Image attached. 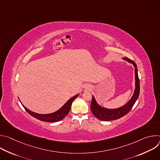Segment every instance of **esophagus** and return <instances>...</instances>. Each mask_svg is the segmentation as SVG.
Segmentation results:
<instances>
[{
	"label": "esophagus",
	"mask_w": 160,
	"mask_h": 160,
	"mask_svg": "<svg viewBox=\"0 0 160 160\" xmlns=\"http://www.w3.org/2000/svg\"><path fill=\"white\" fill-rule=\"evenodd\" d=\"M85 88H87V89H90V86L88 85H86L85 86Z\"/></svg>",
	"instance_id": "esophagus-1"
}]
</instances>
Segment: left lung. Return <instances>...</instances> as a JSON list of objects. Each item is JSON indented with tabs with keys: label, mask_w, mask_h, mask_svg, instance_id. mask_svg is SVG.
<instances>
[{
	"label": "left lung",
	"mask_w": 160,
	"mask_h": 160,
	"mask_svg": "<svg viewBox=\"0 0 160 160\" xmlns=\"http://www.w3.org/2000/svg\"><path fill=\"white\" fill-rule=\"evenodd\" d=\"M123 60L127 61L129 63L133 64L135 68V90L133 94L130 99L124 105L114 109H109L101 106L96 101L94 97L92 96V102L90 105V109L93 115L99 120L101 121H111L119 119L125 115L131 110L132 108L134 105L137 99H138L140 93V83L138 76V67L134 61L130 60L128 58H123Z\"/></svg>",
	"instance_id": "left-lung-1"
}]
</instances>
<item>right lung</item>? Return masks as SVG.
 Returning <instances> with one entry per match:
<instances>
[{
	"label": "right lung",
	"mask_w": 160,
	"mask_h": 160,
	"mask_svg": "<svg viewBox=\"0 0 160 160\" xmlns=\"http://www.w3.org/2000/svg\"><path fill=\"white\" fill-rule=\"evenodd\" d=\"M79 94L74 96L72 98H70L68 100L61 108H59L58 110L56 111L55 112L48 113V114H39L33 111H30L28 108H27L23 104H21L22 106L24 107L25 110L30 114V115L33 117L34 118L43 121V122H57L59 121L62 120L64 117H66V115L69 112L72 102L78 96ZM20 101V100H19ZM21 102V101H20Z\"/></svg>",
	"instance_id": "obj_1"
}]
</instances>
